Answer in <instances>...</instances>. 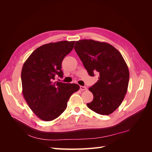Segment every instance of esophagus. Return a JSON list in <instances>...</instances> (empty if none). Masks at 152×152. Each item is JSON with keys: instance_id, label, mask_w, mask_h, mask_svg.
Segmentation results:
<instances>
[{"instance_id": "1", "label": "esophagus", "mask_w": 152, "mask_h": 152, "mask_svg": "<svg viewBox=\"0 0 152 152\" xmlns=\"http://www.w3.org/2000/svg\"><path fill=\"white\" fill-rule=\"evenodd\" d=\"M80 91H86L87 89V87H86V86H80Z\"/></svg>"}]
</instances>
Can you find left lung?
Returning <instances> with one entry per match:
<instances>
[{
    "instance_id": "left-lung-1",
    "label": "left lung",
    "mask_w": 152,
    "mask_h": 152,
    "mask_svg": "<svg viewBox=\"0 0 152 152\" xmlns=\"http://www.w3.org/2000/svg\"><path fill=\"white\" fill-rule=\"evenodd\" d=\"M74 49L90 76L99 75L89 90L93 100L87 106L103 115L112 113L127 93L129 72L122 54L112 45L91 39L77 41Z\"/></svg>"
}]
</instances>
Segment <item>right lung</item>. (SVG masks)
<instances>
[{"mask_svg":"<svg viewBox=\"0 0 152 152\" xmlns=\"http://www.w3.org/2000/svg\"><path fill=\"white\" fill-rule=\"evenodd\" d=\"M75 41L44 44L36 49L26 59L21 70L22 93L37 116L44 121L58 117L67 107L71 95L79 89L75 84L54 82L62 78L61 63L73 48Z\"/></svg>","mask_w":152,"mask_h":152,"instance_id":"1","label":"right lung"}]
</instances>
